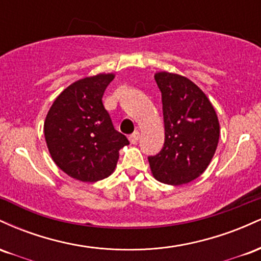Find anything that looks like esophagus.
<instances>
[{"instance_id": "esophagus-1", "label": "esophagus", "mask_w": 261, "mask_h": 261, "mask_svg": "<svg viewBox=\"0 0 261 261\" xmlns=\"http://www.w3.org/2000/svg\"><path fill=\"white\" fill-rule=\"evenodd\" d=\"M140 139V133L139 131H135V133H133L128 136V140H130L131 143H136L137 141H139Z\"/></svg>"}]
</instances>
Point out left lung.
Here are the masks:
<instances>
[{"label": "left lung", "instance_id": "left-lung-1", "mask_svg": "<svg viewBox=\"0 0 261 261\" xmlns=\"http://www.w3.org/2000/svg\"><path fill=\"white\" fill-rule=\"evenodd\" d=\"M162 93L164 145L148 155L158 181L181 185L200 176L217 148L220 124L214 107L195 83L175 73L154 74Z\"/></svg>", "mask_w": 261, "mask_h": 261}]
</instances>
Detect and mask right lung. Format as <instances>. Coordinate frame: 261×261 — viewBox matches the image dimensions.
<instances>
[{
	"instance_id": "right-lung-1",
	"label": "right lung",
	"mask_w": 261,
	"mask_h": 261,
	"mask_svg": "<svg viewBox=\"0 0 261 261\" xmlns=\"http://www.w3.org/2000/svg\"><path fill=\"white\" fill-rule=\"evenodd\" d=\"M114 74H97L68 86L47 113L44 135L56 166L81 181H98L115 169L119 151L128 145L103 106Z\"/></svg>"
}]
</instances>
